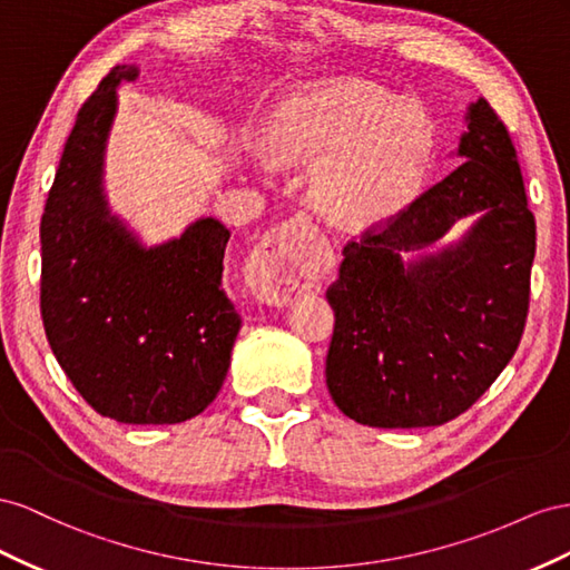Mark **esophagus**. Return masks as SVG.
Here are the masks:
<instances>
[{
    "label": "esophagus",
    "instance_id": "obj_1",
    "mask_svg": "<svg viewBox=\"0 0 570 570\" xmlns=\"http://www.w3.org/2000/svg\"><path fill=\"white\" fill-rule=\"evenodd\" d=\"M313 226L307 215H296L272 229L259 243L250 259V284L255 296L267 305H286L298 291L313 286V276L305 272L296 234Z\"/></svg>",
    "mask_w": 570,
    "mask_h": 570
}]
</instances>
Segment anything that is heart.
Here are the masks:
<instances>
[{"instance_id": "b5f03b06", "label": "heart", "mask_w": 570, "mask_h": 570, "mask_svg": "<svg viewBox=\"0 0 570 570\" xmlns=\"http://www.w3.org/2000/svg\"><path fill=\"white\" fill-rule=\"evenodd\" d=\"M276 165L320 159L313 195L341 226L396 217L420 193L432 165L434 121L411 97L363 78H336L288 92L267 124Z\"/></svg>"}]
</instances>
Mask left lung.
Returning <instances> with one entry per match:
<instances>
[{
  "instance_id": "8db88e82",
  "label": "left lung",
  "mask_w": 570,
  "mask_h": 570,
  "mask_svg": "<svg viewBox=\"0 0 570 570\" xmlns=\"http://www.w3.org/2000/svg\"><path fill=\"white\" fill-rule=\"evenodd\" d=\"M465 159L380 229L348 240L327 288L334 334L327 389L370 428H436L473 405L525 330L534 217L507 126L480 97L468 107ZM476 224L453 247L403 264L459 218Z\"/></svg>"
}]
</instances>
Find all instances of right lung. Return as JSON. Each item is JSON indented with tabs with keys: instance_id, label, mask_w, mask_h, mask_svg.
<instances>
[{
	"instance_id": "1",
	"label": "right lung",
	"mask_w": 570,
	"mask_h": 570,
	"mask_svg": "<svg viewBox=\"0 0 570 570\" xmlns=\"http://www.w3.org/2000/svg\"><path fill=\"white\" fill-rule=\"evenodd\" d=\"M119 63L80 107L40 222V313L61 370L88 405L126 425H174L215 401L240 315L222 288L229 229L203 217L145 248L109 213L105 148Z\"/></svg>"
}]
</instances>
